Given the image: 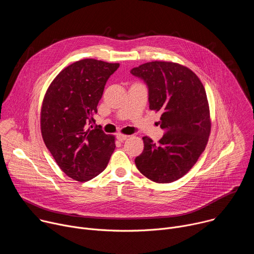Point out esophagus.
<instances>
[{
  "instance_id": "34e87169",
  "label": "esophagus",
  "mask_w": 254,
  "mask_h": 254,
  "mask_svg": "<svg viewBox=\"0 0 254 254\" xmlns=\"http://www.w3.org/2000/svg\"><path fill=\"white\" fill-rule=\"evenodd\" d=\"M127 137H128V135H126V134H122V133H118V134H117V138H118L120 141H124V140H126Z\"/></svg>"
}]
</instances>
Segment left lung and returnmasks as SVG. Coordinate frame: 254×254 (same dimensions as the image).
<instances>
[{
    "instance_id": "8db88e82",
    "label": "left lung",
    "mask_w": 254,
    "mask_h": 254,
    "mask_svg": "<svg viewBox=\"0 0 254 254\" xmlns=\"http://www.w3.org/2000/svg\"><path fill=\"white\" fill-rule=\"evenodd\" d=\"M130 73L147 85L150 110L162 113L159 125L166 129L159 143L142 137L135 166L156 183H172L191 170L206 148L211 124L205 88L192 70L173 62H148Z\"/></svg>"
}]
</instances>
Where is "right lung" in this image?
<instances>
[{"label":"right lung","mask_w":254,"mask_h":254,"mask_svg":"<svg viewBox=\"0 0 254 254\" xmlns=\"http://www.w3.org/2000/svg\"><path fill=\"white\" fill-rule=\"evenodd\" d=\"M119 67V63L79 60L63 69L45 94L43 140L60 169L79 182L99 175L116 149L115 137L93 127V116L106 81Z\"/></svg>","instance_id":"obj_1"}]
</instances>
